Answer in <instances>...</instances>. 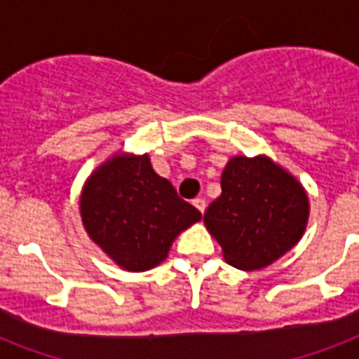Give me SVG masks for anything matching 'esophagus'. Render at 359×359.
I'll return each mask as SVG.
<instances>
[{
    "label": "esophagus",
    "mask_w": 359,
    "mask_h": 359,
    "mask_svg": "<svg viewBox=\"0 0 359 359\" xmlns=\"http://www.w3.org/2000/svg\"><path fill=\"white\" fill-rule=\"evenodd\" d=\"M194 206L197 210H199L201 214H205V210H206V201L203 199V197H197V199H194Z\"/></svg>",
    "instance_id": "obj_1"
}]
</instances>
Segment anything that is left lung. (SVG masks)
Segmentation results:
<instances>
[{
    "label": "left lung",
    "mask_w": 359,
    "mask_h": 359,
    "mask_svg": "<svg viewBox=\"0 0 359 359\" xmlns=\"http://www.w3.org/2000/svg\"><path fill=\"white\" fill-rule=\"evenodd\" d=\"M310 203L302 184L269 156H232L205 226L238 269L267 267L302 238Z\"/></svg>",
    "instance_id": "8db88e82"
}]
</instances>
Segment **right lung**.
Segmentation results:
<instances>
[{
	"label": "right lung",
	"mask_w": 359,
	"mask_h": 359,
	"mask_svg": "<svg viewBox=\"0 0 359 359\" xmlns=\"http://www.w3.org/2000/svg\"><path fill=\"white\" fill-rule=\"evenodd\" d=\"M79 206L94 243L133 273L162 264L175 238L201 219L199 210L154 173L149 154H114L84 182Z\"/></svg>",
	"instance_id": "obj_1"
}]
</instances>
